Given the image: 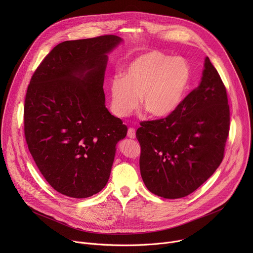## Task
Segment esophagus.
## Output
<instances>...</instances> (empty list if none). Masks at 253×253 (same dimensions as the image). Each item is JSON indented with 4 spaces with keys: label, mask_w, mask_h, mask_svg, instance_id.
Instances as JSON below:
<instances>
[{
    "label": "esophagus",
    "mask_w": 253,
    "mask_h": 253,
    "mask_svg": "<svg viewBox=\"0 0 253 253\" xmlns=\"http://www.w3.org/2000/svg\"><path fill=\"white\" fill-rule=\"evenodd\" d=\"M127 136L131 139H134L136 137V131L134 128H129L128 129V133H127Z\"/></svg>",
    "instance_id": "esophagus-1"
}]
</instances>
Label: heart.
<instances>
[{
	"instance_id": "obj_1",
	"label": "heart",
	"mask_w": 253,
	"mask_h": 253,
	"mask_svg": "<svg viewBox=\"0 0 253 253\" xmlns=\"http://www.w3.org/2000/svg\"><path fill=\"white\" fill-rule=\"evenodd\" d=\"M191 82V69L181 57L148 51L135 57L126 67L124 78L110 83L111 107L115 115L126 117L142 107L155 118L167 117L183 102Z\"/></svg>"
}]
</instances>
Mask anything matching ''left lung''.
I'll use <instances>...</instances> for the list:
<instances>
[{"label":"left lung","mask_w":253,"mask_h":253,"mask_svg":"<svg viewBox=\"0 0 253 253\" xmlns=\"http://www.w3.org/2000/svg\"><path fill=\"white\" fill-rule=\"evenodd\" d=\"M225 86L208 57L199 86L166 118L141 122L140 172L153 194L182 198L194 192L218 168L229 133Z\"/></svg>","instance_id":"left-lung-1"}]
</instances>
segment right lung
Wrapping results in <instances>:
<instances>
[{
  "mask_svg": "<svg viewBox=\"0 0 253 253\" xmlns=\"http://www.w3.org/2000/svg\"><path fill=\"white\" fill-rule=\"evenodd\" d=\"M115 35L65 41L35 71L24 107L28 147L47 182L59 193L87 198L110 177L117 143L127 127L105 106L108 54Z\"/></svg>",
  "mask_w": 253,
  "mask_h": 253,
  "instance_id": "right-lung-1",
  "label": "right lung"
}]
</instances>
